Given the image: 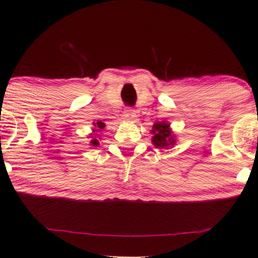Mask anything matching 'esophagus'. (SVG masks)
<instances>
[{"label":"esophagus","mask_w":258,"mask_h":258,"mask_svg":"<svg viewBox=\"0 0 258 258\" xmlns=\"http://www.w3.org/2000/svg\"><path fill=\"white\" fill-rule=\"evenodd\" d=\"M124 117H125V119L128 120H134L136 118L135 110H132V109L125 110V112H124Z\"/></svg>","instance_id":"34e87169"}]
</instances>
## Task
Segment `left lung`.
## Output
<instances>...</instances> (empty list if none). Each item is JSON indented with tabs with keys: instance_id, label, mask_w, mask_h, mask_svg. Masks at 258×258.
<instances>
[{
	"instance_id": "1",
	"label": "left lung",
	"mask_w": 258,
	"mask_h": 258,
	"mask_svg": "<svg viewBox=\"0 0 258 258\" xmlns=\"http://www.w3.org/2000/svg\"><path fill=\"white\" fill-rule=\"evenodd\" d=\"M151 133L153 134L152 142L157 148H170L176 144V139L170 129V124L166 122L155 123Z\"/></svg>"
}]
</instances>
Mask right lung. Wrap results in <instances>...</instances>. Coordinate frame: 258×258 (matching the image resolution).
<instances>
[{"label":"right lung","mask_w":258,"mask_h":258,"mask_svg":"<svg viewBox=\"0 0 258 258\" xmlns=\"http://www.w3.org/2000/svg\"><path fill=\"white\" fill-rule=\"evenodd\" d=\"M94 126H95V129L93 130L94 132V134H91L92 136V140H91V145L92 146H98L99 145V141H98V138H95V136H97V133L98 132H100V130H103L104 128H105V124L103 123V122H97V123H94Z\"/></svg>","instance_id":"right-lung-1"}]
</instances>
